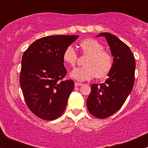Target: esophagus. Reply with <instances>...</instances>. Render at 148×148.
I'll list each match as a JSON object with an SVG mask.
<instances>
[{"label":"esophagus","mask_w":148,"mask_h":148,"mask_svg":"<svg viewBox=\"0 0 148 148\" xmlns=\"http://www.w3.org/2000/svg\"><path fill=\"white\" fill-rule=\"evenodd\" d=\"M83 84H82L81 83H77V82H75V87H77V86H80V85H82Z\"/></svg>","instance_id":"obj_1"}]
</instances>
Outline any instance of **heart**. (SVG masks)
I'll list each match as a JSON object with an SVG mask.
<instances>
[{"label":"heart","mask_w":148,"mask_h":148,"mask_svg":"<svg viewBox=\"0 0 148 148\" xmlns=\"http://www.w3.org/2000/svg\"><path fill=\"white\" fill-rule=\"evenodd\" d=\"M79 48L83 55L87 56L83 65L73 70L71 76L80 81L89 80L95 75L98 79L106 77L112 71L113 58L109 52L105 51L104 47L98 41L92 38H86L79 42ZM77 55L73 48L68 46L63 54L64 63L70 66H74L77 61Z\"/></svg>","instance_id":"heart-1"}]
</instances>
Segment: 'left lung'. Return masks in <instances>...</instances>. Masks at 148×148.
<instances>
[{"label":"left lung","instance_id":"1","mask_svg":"<svg viewBox=\"0 0 148 148\" xmlns=\"http://www.w3.org/2000/svg\"><path fill=\"white\" fill-rule=\"evenodd\" d=\"M104 36L113 56V67L106 82L91 85V91L87 99L90 113L100 119H104L119 110L135 82V60L132 51L125 43L109 33H100Z\"/></svg>","mask_w":148,"mask_h":148}]
</instances>
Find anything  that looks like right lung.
I'll return each mask as SVG.
<instances>
[{
    "label": "right lung",
    "instance_id": "add662e5",
    "mask_svg": "<svg viewBox=\"0 0 148 148\" xmlns=\"http://www.w3.org/2000/svg\"><path fill=\"white\" fill-rule=\"evenodd\" d=\"M78 36H51L36 40L24 52L20 85L27 106L38 118L57 119L63 113L74 81L67 74L63 54Z\"/></svg>",
    "mask_w": 148,
    "mask_h": 148
}]
</instances>
